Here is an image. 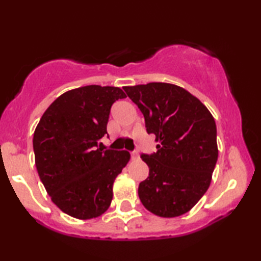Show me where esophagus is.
<instances>
[{
  "label": "esophagus",
  "instance_id": "esophagus-1",
  "mask_svg": "<svg viewBox=\"0 0 261 261\" xmlns=\"http://www.w3.org/2000/svg\"><path fill=\"white\" fill-rule=\"evenodd\" d=\"M138 157H139V153H138L137 150L131 151V158H132V159H137Z\"/></svg>",
  "mask_w": 261,
  "mask_h": 261
}]
</instances>
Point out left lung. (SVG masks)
I'll list each match as a JSON object with an SVG mask.
<instances>
[{"mask_svg": "<svg viewBox=\"0 0 261 261\" xmlns=\"http://www.w3.org/2000/svg\"><path fill=\"white\" fill-rule=\"evenodd\" d=\"M145 116L157 152L142 153L149 176L138 194L148 211L163 218L188 212L211 184L218 160L216 125L206 107L190 92L168 83L124 86Z\"/></svg>", "mask_w": 261, "mask_h": 261, "instance_id": "obj_1", "label": "left lung"}]
</instances>
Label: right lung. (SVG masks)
<instances>
[{
	"label": "right lung",
	"mask_w": 261,
	"mask_h": 261,
	"mask_svg": "<svg viewBox=\"0 0 261 261\" xmlns=\"http://www.w3.org/2000/svg\"><path fill=\"white\" fill-rule=\"evenodd\" d=\"M124 97L119 87L75 88L55 99L36 127L39 177L51 201L73 218L102 215L112 201L114 179L129 162V151L103 150L99 142L109 136L111 107Z\"/></svg>",
	"instance_id": "add662e5"
}]
</instances>
